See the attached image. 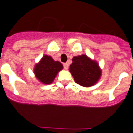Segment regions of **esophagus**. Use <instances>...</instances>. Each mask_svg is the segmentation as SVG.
Segmentation results:
<instances>
[{
  "label": "esophagus",
  "instance_id": "1",
  "mask_svg": "<svg viewBox=\"0 0 133 133\" xmlns=\"http://www.w3.org/2000/svg\"><path fill=\"white\" fill-rule=\"evenodd\" d=\"M63 66L64 68V69H67L68 68H69V64H68L67 63H64L63 64Z\"/></svg>",
  "mask_w": 133,
  "mask_h": 133
}]
</instances>
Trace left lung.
<instances>
[{
  "instance_id": "8db88e82",
  "label": "left lung",
  "mask_w": 133,
  "mask_h": 133,
  "mask_svg": "<svg viewBox=\"0 0 133 133\" xmlns=\"http://www.w3.org/2000/svg\"><path fill=\"white\" fill-rule=\"evenodd\" d=\"M72 62L69 71L76 83L82 87H89L98 81L101 71L96 62L92 61L84 55L74 57Z\"/></svg>"
}]
</instances>
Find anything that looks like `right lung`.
I'll return each instance as SVG.
<instances>
[{
	"mask_svg": "<svg viewBox=\"0 0 133 133\" xmlns=\"http://www.w3.org/2000/svg\"><path fill=\"white\" fill-rule=\"evenodd\" d=\"M62 64L55 61L52 57L44 55L40 62L37 64L34 69L35 76L44 84H49L54 81L57 73L62 69Z\"/></svg>",
	"mask_w": 133,
	"mask_h": 133,
	"instance_id": "add662e5",
	"label": "right lung"
}]
</instances>
